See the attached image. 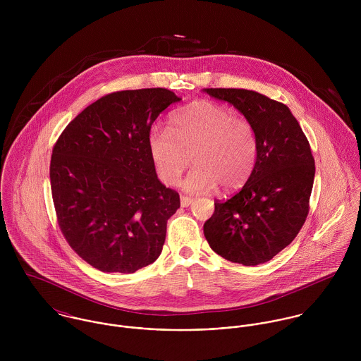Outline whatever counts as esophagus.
<instances>
[{"label":"esophagus","mask_w":361,"mask_h":361,"mask_svg":"<svg viewBox=\"0 0 361 361\" xmlns=\"http://www.w3.org/2000/svg\"><path fill=\"white\" fill-rule=\"evenodd\" d=\"M193 197H189V196H180V206L189 207L193 203Z\"/></svg>","instance_id":"esophagus-1"}]
</instances>
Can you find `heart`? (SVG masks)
Here are the masks:
<instances>
[{
  "mask_svg": "<svg viewBox=\"0 0 361 361\" xmlns=\"http://www.w3.org/2000/svg\"><path fill=\"white\" fill-rule=\"evenodd\" d=\"M149 149L159 179L168 186L179 180L192 161L195 168L182 183L185 190L207 192L218 185L236 190L255 171L258 140L247 119L225 105L199 100L173 114L169 129L153 128Z\"/></svg>",
  "mask_w": 361,
  "mask_h": 361,
  "instance_id": "obj_1",
  "label": "heart"
}]
</instances>
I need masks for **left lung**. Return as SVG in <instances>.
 Segmentation results:
<instances>
[{
	"label": "left lung",
	"instance_id": "obj_1",
	"mask_svg": "<svg viewBox=\"0 0 361 361\" xmlns=\"http://www.w3.org/2000/svg\"><path fill=\"white\" fill-rule=\"evenodd\" d=\"M206 92L232 104L253 125L258 153L242 190L214 202L204 236L209 247L228 261L267 262L293 242L307 218L315 173L309 140L285 104L246 89Z\"/></svg>",
	"mask_w": 361,
	"mask_h": 361
}]
</instances>
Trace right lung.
Returning a JSON list of instances; mask_svg holds the SVG:
<instances>
[{
    "label": "right lung",
    "instance_id": "right-lung-1",
    "mask_svg": "<svg viewBox=\"0 0 361 361\" xmlns=\"http://www.w3.org/2000/svg\"><path fill=\"white\" fill-rule=\"evenodd\" d=\"M180 99L171 90L104 96L68 123L54 145L52 202L73 252L103 272L132 274L159 257L178 192L155 173L149 135Z\"/></svg>",
    "mask_w": 361,
    "mask_h": 361
}]
</instances>
